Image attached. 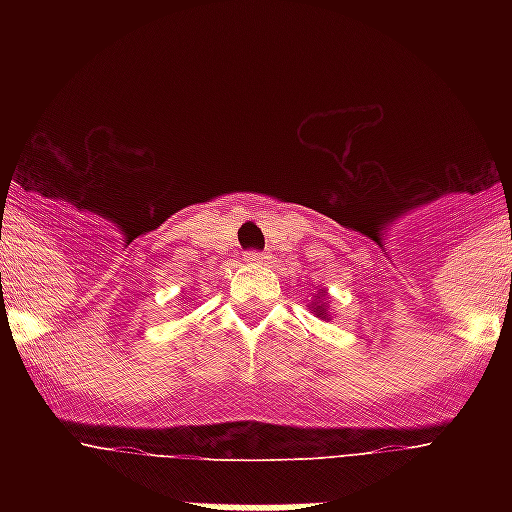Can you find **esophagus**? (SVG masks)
Returning <instances> with one entry per match:
<instances>
[{
	"label": "esophagus",
	"mask_w": 512,
	"mask_h": 512,
	"mask_svg": "<svg viewBox=\"0 0 512 512\" xmlns=\"http://www.w3.org/2000/svg\"><path fill=\"white\" fill-rule=\"evenodd\" d=\"M244 260H247V263H263L265 255L263 252H257V249H252V252H247V255H244Z\"/></svg>",
	"instance_id": "esophagus-1"
}]
</instances>
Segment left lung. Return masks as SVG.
<instances>
[{
	"label": "left lung",
	"mask_w": 512,
	"mask_h": 512,
	"mask_svg": "<svg viewBox=\"0 0 512 512\" xmlns=\"http://www.w3.org/2000/svg\"><path fill=\"white\" fill-rule=\"evenodd\" d=\"M313 313H319L321 319H324V308H321V305H316V308H313Z\"/></svg>",
	"instance_id": "obj_1"
}]
</instances>
